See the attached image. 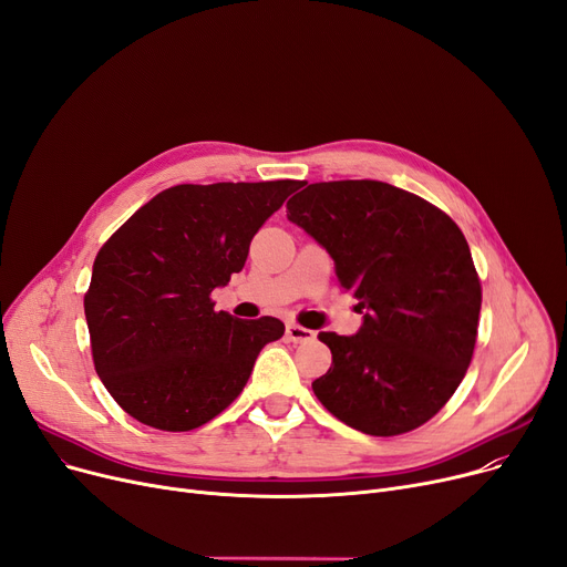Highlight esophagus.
<instances>
[{"label": "esophagus", "instance_id": "34e87169", "mask_svg": "<svg viewBox=\"0 0 567 567\" xmlns=\"http://www.w3.org/2000/svg\"><path fill=\"white\" fill-rule=\"evenodd\" d=\"M287 340L289 342H312L315 338H317V333L315 331H310V329H306V326H301V323H287Z\"/></svg>", "mask_w": 567, "mask_h": 567}]
</instances>
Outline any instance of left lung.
<instances>
[{"label": "left lung", "instance_id": "left-lung-1", "mask_svg": "<svg viewBox=\"0 0 567 567\" xmlns=\"http://www.w3.org/2000/svg\"><path fill=\"white\" fill-rule=\"evenodd\" d=\"M287 218L329 250L365 312L351 338L319 333L333 363L312 381L317 400L372 436L425 425L457 391L478 338L483 287L462 229L427 199L370 178L310 184Z\"/></svg>", "mask_w": 567, "mask_h": 567}]
</instances>
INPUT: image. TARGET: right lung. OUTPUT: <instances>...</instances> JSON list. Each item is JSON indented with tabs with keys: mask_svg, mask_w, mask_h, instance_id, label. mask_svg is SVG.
I'll return each instance as SVG.
<instances>
[{
	"mask_svg": "<svg viewBox=\"0 0 567 567\" xmlns=\"http://www.w3.org/2000/svg\"><path fill=\"white\" fill-rule=\"evenodd\" d=\"M299 182L182 184L158 193L96 255L84 315L94 368L135 421L188 432L223 413L250 379L276 317L216 312L212 291L244 268L252 236Z\"/></svg>",
	"mask_w": 567,
	"mask_h": 567,
	"instance_id": "obj_1",
	"label": "right lung"
}]
</instances>
